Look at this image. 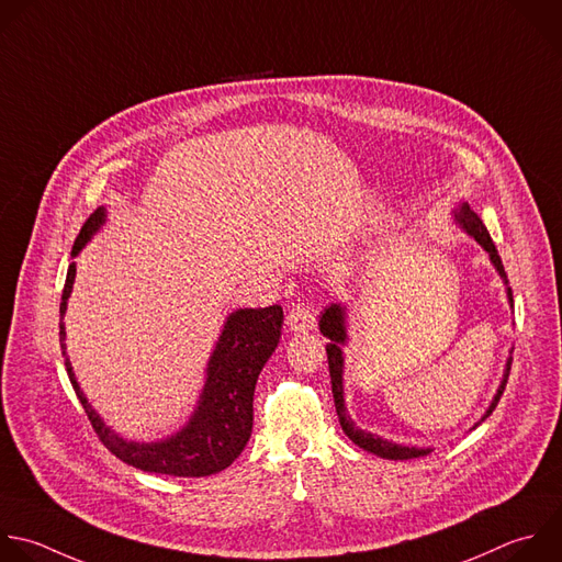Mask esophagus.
Listing matches in <instances>:
<instances>
[{"mask_svg":"<svg viewBox=\"0 0 562 562\" xmlns=\"http://www.w3.org/2000/svg\"><path fill=\"white\" fill-rule=\"evenodd\" d=\"M286 324L291 330H308L315 326V313L308 304H295L289 315H286Z\"/></svg>","mask_w":562,"mask_h":562,"instance_id":"34e87169","label":"esophagus"}]
</instances>
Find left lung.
Returning a JSON list of instances; mask_svg holds the SVG:
<instances>
[{"label":"left lung","instance_id":"obj_1","mask_svg":"<svg viewBox=\"0 0 562 562\" xmlns=\"http://www.w3.org/2000/svg\"><path fill=\"white\" fill-rule=\"evenodd\" d=\"M457 221H459L461 227H463L470 236H474L476 243L490 254L492 265L496 267L498 276L505 280V286H507L509 282H507V273H505V267H503V262H501V256H498V251H496V247H494V243H492V238H490L485 225H483L481 218L470 210L468 203H463L461 210L457 212ZM507 297H509V304H514V297H512V289H509V286H507ZM344 315H346V313H344V306L330 304L328 308H324V313H322V317H319V330H322L324 337L330 339V341L326 344V355H328V372H330V386H333L335 411H337L341 430L346 432V437H348L355 446L363 448L366 452L384 457V459L404 461V459H417V457L430 454V448L400 446V443L386 441V439H382V437H378V435H370V432H366V430H359V428L350 422V417H348V413H346V406H344V386H341V368H344L341 346L346 344V326H344V319H346V317H344ZM509 368H512V359L507 361L505 380H503V384H501V389H498V393H496V397H494L490 411L485 413V417H490L492 411L498 406V400H501V395H503V391H505V384H507V378H509ZM485 417H483V419H485ZM483 419H481V422H483ZM476 426H479V424H476Z\"/></svg>","mask_w":562,"mask_h":562}]
</instances>
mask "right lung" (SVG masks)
<instances>
[{
  "label": "right lung",
  "instance_id": "right-lung-1",
  "mask_svg": "<svg viewBox=\"0 0 562 562\" xmlns=\"http://www.w3.org/2000/svg\"><path fill=\"white\" fill-rule=\"evenodd\" d=\"M105 210L99 207L81 227L72 256H77L92 234L103 225ZM75 262L68 267L59 317L64 319L66 304L75 282ZM284 313L273 304L267 308H240L229 315L225 330L210 359L207 384L201 395V404L180 432L156 443L123 441L114 435L83 397L72 366L66 357V370L70 384L97 432L101 443L123 463L143 472L169 474V476H210L229 468L245 450L254 428V393L260 370L273 355L282 335ZM66 330L59 324V341L66 355Z\"/></svg>",
  "mask_w": 562,
  "mask_h": 562
}]
</instances>
